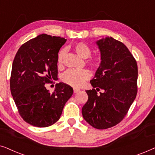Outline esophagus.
I'll use <instances>...</instances> for the list:
<instances>
[{"instance_id":"obj_1","label":"esophagus","mask_w":155,"mask_h":155,"mask_svg":"<svg viewBox=\"0 0 155 155\" xmlns=\"http://www.w3.org/2000/svg\"><path fill=\"white\" fill-rule=\"evenodd\" d=\"M80 91V90L78 88H73V92L74 93H77Z\"/></svg>"}]
</instances>
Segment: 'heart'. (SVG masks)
<instances>
[{
  "instance_id": "b5f03b06",
  "label": "heart",
  "mask_w": 155,
  "mask_h": 155,
  "mask_svg": "<svg viewBox=\"0 0 155 155\" xmlns=\"http://www.w3.org/2000/svg\"><path fill=\"white\" fill-rule=\"evenodd\" d=\"M73 50L82 58H87L91 54V49L87 44L80 42L73 46ZM64 51L62 50L59 52L58 56V63H62ZM87 63L93 68L98 67L100 64L101 59L99 57H91L87 60ZM90 77V73L86 69H70L65 72L62 76L63 81L69 85L73 87L81 86Z\"/></svg>"
}]
</instances>
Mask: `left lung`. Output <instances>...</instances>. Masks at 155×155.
Segmentation results:
<instances>
[{
    "mask_svg": "<svg viewBox=\"0 0 155 155\" xmlns=\"http://www.w3.org/2000/svg\"><path fill=\"white\" fill-rule=\"evenodd\" d=\"M96 44L101 63L90 80L94 89L86 90L88 100L82 114L90 126L107 129L124 119L136 97L137 65L128 48L113 37H103Z\"/></svg>",
    "mask_w": 155,
    "mask_h": 155,
    "instance_id": "left-lung-1",
    "label": "left lung"
}]
</instances>
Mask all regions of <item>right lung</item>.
Returning <instances> with one entry per match:
<instances>
[{
	"mask_svg": "<svg viewBox=\"0 0 155 155\" xmlns=\"http://www.w3.org/2000/svg\"><path fill=\"white\" fill-rule=\"evenodd\" d=\"M66 39L46 34L22 44L15 57L10 91L25 122L44 128L58 121L73 90L60 82L50 93L45 84L57 77L58 54Z\"/></svg>",
	"mask_w": 155,
	"mask_h": 155,
	"instance_id": "1",
	"label": "right lung"
}]
</instances>
